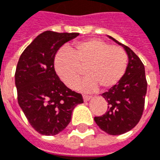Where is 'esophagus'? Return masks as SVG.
I'll return each mask as SVG.
<instances>
[{
  "mask_svg": "<svg viewBox=\"0 0 160 160\" xmlns=\"http://www.w3.org/2000/svg\"><path fill=\"white\" fill-rule=\"evenodd\" d=\"M82 98H83V100H84L85 102H87V101H88L89 99H91V98H92V97L89 95H85L84 94V95L82 96Z\"/></svg>",
  "mask_w": 160,
  "mask_h": 160,
  "instance_id": "esophagus-1",
  "label": "esophagus"
}]
</instances>
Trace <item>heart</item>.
I'll return each instance as SVG.
<instances>
[{
    "label": "heart",
    "mask_w": 160,
    "mask_h": 160,
    "mask_svg": "<svg viewBox=\"0 0 160 160\" xmlns=\"http://www.w3.org/2000/svg\"><path fill=\"white\" fill-rule=\"evenodd\" d=\"M128 56L123 48L110 45L98 39L78 42L62 50L55 57L57 75L67 88H75L82 75L87 78L79 84L83 91H94L98 86L109 89L124 77Z\"/></svg>",
    "instance_id": "heart-1"
}]
</instances>
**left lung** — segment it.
Returning <instances> with one entry per match:
<instances>
[{"label": "left lung", "mask_w": 160, "mask_h": 160, "mask_svg": "<svg viewBox=\"0 0 160 160\" xmlns=\"http://www.w3.org/2000/svg\"><path fill=\"white\" fill-rule=\"evenodd\" d=\"M110 38L124 48L129 62L124 77L118 83L102 93L108 102L107 111L94 121L99 128L110 135L127 132L138 123L144 110L148 82L145 68L138 56L112 37Z\"/></svg>", "instance_id": "obj_1"}]
</instances>
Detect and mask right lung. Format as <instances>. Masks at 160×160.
I'll return each mask as SVG.
<instances>
[{
  "instance_id": "add662e5",
  "label": "right lung",
  "mask_w": 160,
  "mask_h": 160,
  "mask_svg": "<svg viewBox=\"0 0 160 160\" xmlns=\"http://www.w3.org/2000/svg\"><path fill=\"white\" fill-rule=\"evenodd\" d=\"M78 33L45 31L33 39L18 60L15 72L18 102L33 129L54 136L67 127L76 105L83 103L61 81L54 67L55 56L62 45Z\"/></svg>"
}]
</instances>
